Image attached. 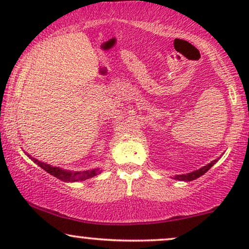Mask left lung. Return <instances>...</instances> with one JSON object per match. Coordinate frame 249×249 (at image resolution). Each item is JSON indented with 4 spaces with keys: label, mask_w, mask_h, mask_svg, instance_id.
<instances>
[{
    "label": "left lung",
    "mask_w": 249,
    "mask_h": 249,
    "mask_svg": "<svg viewBox=\"0 0 249 249\" xmlns=\"http://www.w3.org/2000/svg\"><path fill=\"white\" fill-rule=\"evenodd\" d=\"M216 161H218V159H215V160H213L212 162H210V164H207L206 166L199 168V170H196V171H193V172H191V173L179 174V176H176V177H174V179L182 180V181H192V180H196V178H199V177L204 176V174L206 173L207 171L210 170V168L212 167Z\"/></svg>",
    "instance_id": "obj_1"
}]
</instances>
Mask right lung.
<instances>
[{
    "label": "right lung",
    "mask_w": 249,
    "mask_h": 249,
    "mask_svg": "<svg viewBox=\"0 0 249 249\" xmlns=\"http://www.w3.org/2000/svg\"><path fill=\"white\" fill-rule=\"evenodd\" d=\"M28 157L31 158V157L28 154ZM31 160L34 162H36L39 167H42L43 170L47 171L48 173H50L51 176L56 177L59 180H63V181H83V180H87L92 178V177L97 176V174L101 173L99 170H91V171H79V172H72V171H67L63 170L61 167H55L51 166L49 164H45V162H42L39 160H37L35 158H31Z\"/></svg>",
    "instance_id": "add662e5"
}]
</instances>
